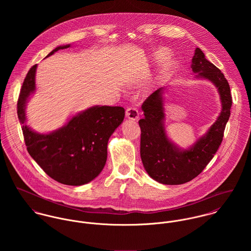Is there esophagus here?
<instances>
[{"mask_svg": "<svg viewBox=\"0 0 251 251\" xmlns=\"http://www.w3.org/2000/svg\"><path fill=\"white\" fill-rule=\"evenodd\" d=\"M126 116L127 119L132 121H137L139 118V112L138 109L135 107H128L126 110Z\"/></svg>", "mask_w": 251, "mask_h": 251, "instance_id": "obj_1", "label": "esophagus"}]
</instances>
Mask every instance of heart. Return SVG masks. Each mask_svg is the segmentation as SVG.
I'll return each instance as SVG.
<instances>
[{"instance_id": "heart-1", "label": "heart", "mask_w": 251, "mask_h": 251, "mask_svg": "<svg viewBox=\"0 0 251 251\" xmlns=\"http://www.w3.org/2000/svg\"><path fill=\"white\" fill-rule=\"evenodd\" d=\"M171 57V54L170 52L165 49V48H158L156 50H154L151 54V57L148 61V65L151 66V65H160V64H163L165 62H167ZM175 65L174 63H167L164 70L162 71V76L166 73H169V72H172L173 69H174Z\"/></svg>"}]
</instances>
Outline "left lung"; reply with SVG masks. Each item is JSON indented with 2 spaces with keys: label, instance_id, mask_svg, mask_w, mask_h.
<instances>
[{
  "label": "left lung",
  "instance_id": "obj_1",
  "mask_svg": "<svg viewBox=\"0 0 251 251\" xmlns=\"http://www.w3.org/2000/svg\"><path fill=\"white\" fill-rule=\"evenodd\" d=\"M196 78L211 81L217 89L221 111L208 131L188 149H181L167 136L164 121L165 88L153 92L143 103L140 154L144 168L151 179L163 184H181L197 177L214 157L222 142L230 117L232 97L230 86L214 64L208 61L200 48L195 49L191 64Z\"/></svg>",
  "mask_w": 251,
  "mask_h": 251
}]
</instances>
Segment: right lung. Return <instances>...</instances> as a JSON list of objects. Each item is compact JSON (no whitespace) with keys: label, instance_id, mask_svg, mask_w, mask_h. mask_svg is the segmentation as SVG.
Returning a JSON list of instances; mask_svg holds the SVG:
<instances>
[{"label":"right lung","instance_id":"obj_1","mask_svg":"<svg viewBox=\"0 0 251 251\" xmlns=\"http://www.w3.org/2000/svg\"><path fill=\"white\" fill-rule=\"evenodd\" d=\"M71 44L56 47L46 57ZM36 65L27 73L20 91L17 114L28 152L52 179L68 185H82L96 179L107 159L110 136L123 123L121 106H93L49 133H38L26 125V105L36 91Z\"/></svg>","mask_w":251,"mask_h":251}]
</instances>
